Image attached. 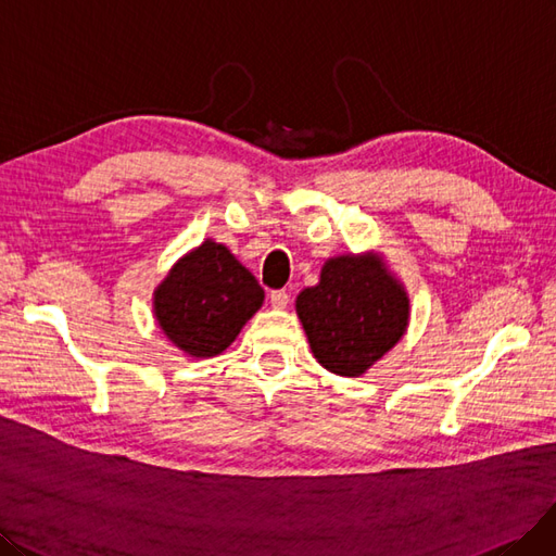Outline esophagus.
I'll return each instance as SVG.
<instances>
[{
	"label": "esophagus",
	"mask_w": 556,
	"mask_h": 556,
	"mask_svg": "<svg viewBox=\"0 0 556 556\" xmlns=\"http://www.w3.org/2000/svg\"><path fill=\"white\" fill-rule=\"evenodd\" d=\"M289 300H291V295L286 293L283 289L281 291H270V304H273V307H277V309H283L286 304H289Z\"/></svg>",
	"instance_id": "1"
}]
</instances>
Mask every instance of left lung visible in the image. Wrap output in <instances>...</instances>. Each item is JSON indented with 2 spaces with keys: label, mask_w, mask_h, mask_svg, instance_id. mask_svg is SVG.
I'll use <instances>...</instances> for the list:
<instances>
[{
  "label": "left lung",
  "mask_w": 556,
  "mask_h": 556,
  "mask_svg": "<svg viewBox=\"0 0 556 556\" xmlns=\"http://www.w3.org/2000/svg\"><path fill=\"white\" fill-rule=\"evenodd\" d=\"M295 309L316 361L332 374L361 376L402 339L408 298L376 256H337Z\"/></svg>",
  "instance_id": "left-lung-1"
}]
</instances>
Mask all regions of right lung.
Here are the masks:
<instances>
[{"label": "right lung", "instance_id": "1", "mask_svg": "<svg viewBox=\"0 0 556 556\" xmlns=\"http://www.w3.org/2000/svg\"><path fill=\"white\" fill-rule=\"evenodd\" d=\"M261 304L256 277L212 240L177 263L154 293L161 330L195 357H212L230 346Z\"/></svg>", "mask_w": 556, "mask_h": 556}]
</instances>
